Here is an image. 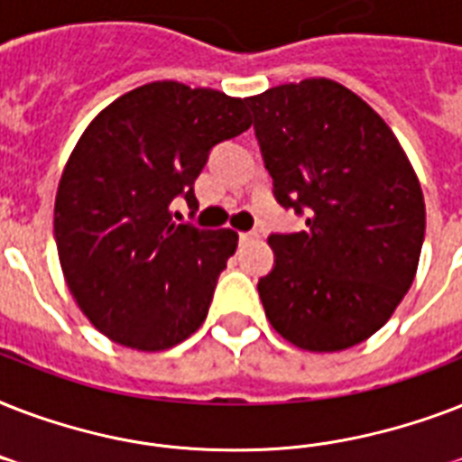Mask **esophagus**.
<instances>
[{
	"mask_svg": "<svg viewBox=\"0 0 462 462\" xmlns=\"http://www.w3.org/2000/svg\"><path fill=\"white\" fill-rule=\"evenodd\" d=\"M256 237H259L256 232H239V242H252Z\"/></svg>",
	"mask_w": 462,
	"mask_h": 462,
	"instance_id": "34e87169",
	"label": "esophagus"
}]
</instances>
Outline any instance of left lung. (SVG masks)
<instances>
[{"instance_id":"obj_1","label":"left lung","mask_w":462,"mask_h":462,"mask_svg":"<svg viewBox=\"0 0 462 462\" xmlns=\"http://www.w3.org/2000/svg\"><path fill=\"white\" fill-rule=\"evenodd\" d=\"M246 105L275 199L307 213L302 232L268 237V321L302 350H347L393 316L415 281L420 180L391 126L330 79L282 83Z\"/></svg>"}]
</instances>
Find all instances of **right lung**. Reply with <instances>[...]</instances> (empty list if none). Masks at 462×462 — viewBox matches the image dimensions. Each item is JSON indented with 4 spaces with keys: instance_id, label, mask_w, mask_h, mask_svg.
Segmentation results:
<instances>
[{
    "instance_id": "right-lung-1",
    "label": "right lung",
    "mask_w": 462,
    "mask_h": 462,
    "mask_svg": "<svg viewBox=\"0 0 462 462\" xmlns=\"http://www.w3.org/2000/svg\"><path fill=\"white\" fill-rule=\"evenodd\" d=\"M246 100L177 81L146 83L81 134L54 199V239L76 304L103 336L141 352L187 340L208 314L235 230L174 223L196 208L210 148L252 126Z\"/></svg>"
}]
</instances>
